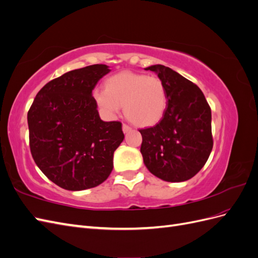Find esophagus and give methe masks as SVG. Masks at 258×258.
Returning a JSON list of instances; mask_svg holds the SVG:
<instances>
[{
	"mask_svg": "<svg viewBox=\"0 0 258 258\" xmlns=\"http://www.w3.org/2000/svg\"><path fill=\"white\" fill-rule=\"evenodd\" d=\"M130 130H131V128L128 126V124H126V123L122 124V131H123V134H127V132H129Z\"/></svg>",
	"mask_w": 258,
	"mask_h": 258,
	"instance_id": "34e87169",
	"label": "esophagus"
}]
</instances>
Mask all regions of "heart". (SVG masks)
<instances>
[{"instance_id": "heart-1", "label": "heart", "mask_w": 258, "mask_h": 258, "mask_svg": "<svg viewBox=\"0 0 258 258\" xmlns=\"http://www.w3.org/2000/svg\"><path fill=\"white\" fill-rule=\"evenodd\" d=\"M97 104L106 115L116 116L123 106L124 115L138 127L157 123L167 108V92L157 76L120 72L107 79L105 90L93 91Z\"/></svg>"}]
</instances>
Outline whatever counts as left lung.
I'll return each mask as SVG.
<instances>
[{"mask_svg": "<svg viewBox=\"0 0 258 258\" xmlns=\"http://www.w3.org/2000/svg\"><path fill=\"white\" fill-rule=\"evenodd\" d=\"M165 84L167 108L154 127L141 129L148 171L166 182H184L206 165L213 147L211 108L197 85L161 64L145 68Z\"/></svg>", "mask_w": 258, "mask_h": 258, "instance_id": "obj_1", "label": "left lung"}]
</instances>
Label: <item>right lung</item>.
Wrapping results in <instances>:
<instances>
[{"instance_id": "add662e5", "label": "right lung", "mask_w": 258, "mask_h": 258, "mask_svg": "<svg viewBox=\"0 0 258 258\" xmlns=\"http://www.w3.org/2000/svg\"><path fill=\"white\" fill-rule=\"evenodd\" d=\"M110 67L93 64L50 81L28 112L30 150L36 166L67 190L103 183L123 141L121 122L103 121L92 90Z\"/></svg>"}]
</instances>
